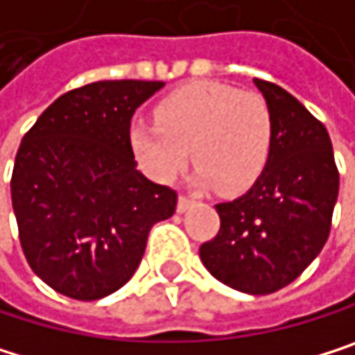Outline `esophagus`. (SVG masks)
<instances>
[{
	"instance_id": "1",
	"label": "esophagus",
	"mask_w": 355,
	"mask_h": 355,
	"mask_svg": "<svg viewBox=\"0 0 355 355\" xmlns=\"http://www.w3.org/2000/svg\"><path fill=\"white\" fill-rule=\"evenodd\" d=\"M192 202H194L192 198H188V196H180V198H178V213H186V211L192 207Z\"/></svg>"
}]
</instances>
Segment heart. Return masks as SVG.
I'll return each instance as SVG.
<instances>
[{
  "mask_svg": "<svg viewBox=\"0 0 355 355\" xmlns=\"http://www.w3.org/2000/svg\"><path fill=\"white\" fill-rule=\"evenodd\" d=\"M274 140L268 102L253 92L196 81L163 98L157 123L131 127V146L148 175L171 182L188 163H198L194 184L224 194L251 188L263 173Z\"/></svg>",
  "mask_w": 355,
  "mask_h": 355,
  "instance_id": "obj_1",
  "label": "heart"
}]
</instances>
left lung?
Listing matches in <instances>:
<instances>
[{"mask_svg": "<svg viewBox=\"0 0 355 355\" xmlns=\"http://www.w3.org/2000/svg\"><path fill=\"white\" fill-rule=\"evenodd\" d=\"M253 83L272 112V153L243 196L215 205L219 232L198 253L226 286L270 295L291 284L322 251L339 171L327 127L282 87L261 79Z\"/></svg>", "mask_w": 355, "mask_h": 355, "instance_id": "8db88e82", "label": "left lung"}]
</instances>
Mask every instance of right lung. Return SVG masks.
Segmentation results:
<instances>
[{
  "instance_id": "right-lung-1",
  "label": "right lung",
  "mask_w": 355,
  "mask_h": 355,
  "mask_svg": "<svg viewBox=\"0 0 355 355\" xmlns=\"http://www.w3.org/2000/svg\"><path fill=\"white\" fill-rule=\"evenodd\" d=\"M163 81H96L60 96L22 138L12 207L31 270L71 299L96 301L138 270L148 232L178 194L138 171L131 116Z\"/></svg>"
}]
</instances>
